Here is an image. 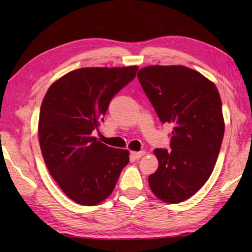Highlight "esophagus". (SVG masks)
Wrapping results in <instances>:
<instances>
[{"mask_svg": "<svg viewBox=\"0 0 252 252\" xmlns=\"http://www.w3.org/2000/svg\"><path fill=\"white\" fill-rule=\"evenodd\" d=\"M146 155V151H132L131 152V157L133 158V159H140V158L143 157Z\"/></svg>", "mask_w": 252, "mask_h": 252, "instance_id": "esophagus-1", "label": "esophagus"}]
</instances>
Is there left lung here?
<instances>
[{
	"label": "left lung",
	"mask_w": 252,
	"mask_h": 252,
	"mask_svg": "<svg viewBox=\"0 0 252 252\" xmlns=\"http://www.w3.org/2000/svg\"><path fill=\"white\" fill-rule=\"evenodd\" d=\"M138 79L158 117L173 126L171 150L156 149L149 186L161 201L178 203L198 192L215 169L224 134L219 91L200 72L183 65H149Z\"/></svg>",
	"instance_id": "8db88e82"
}]
</instances>
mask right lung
<instances>
[{
    "label": "right lung",
    "mask_w": 252,
    "mask_h": 252,
    "mask_svg": "<svg viewBox=\"0 0 252 252\" xmlns=\"http://www.w3.org/2000/svg\"><path fill=\"white\" fill-rule=\"evenodd\" d=\"M138 69L82 67L54 81L45 93L39 118L41 152L60 189L76 203H101L129 163V151L105 146L92 131Z\"/></svg>",
    "instance_id": "add662e5"
}]
</instances>
